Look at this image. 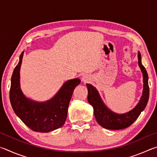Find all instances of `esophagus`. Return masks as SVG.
Masks as SVG:
<instances>
[{
    "label": "esophagus",
    "mask_w": 157,
    "mask_h": 157,
    "mask_svg": "<svg viewBox=\"0 0 157 157\" xmlns=\"http://www.w3.org/2000/svg\"><path fill=\"white\" fill-rule=\"evenodd\" d=\"M82 81L84 82V83H86V82H87L89 81V78L88 77H87L86 75H84L83 77L82 78Z\"/></svg>",
    "instance_id": "esophagus-1"
}]
</instances>
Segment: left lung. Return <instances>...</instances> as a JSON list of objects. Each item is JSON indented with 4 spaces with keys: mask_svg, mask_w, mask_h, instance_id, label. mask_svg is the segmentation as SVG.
Listing matches in <instances>:
<instances>
[{
    "mask_svg": "<svg viewBox=\"0 0 157 157\" xmlns=\"http://www.w3.org/2000/svg\"><path fill=\"white\" fill-rule=\"evenodd\" d=\"M139 65L143 75V91L139 102L129 112L123 114H117L110 111L101 100L99 94L92 85L86 84L88 89V102L94 107L95 119L100 125L107 129L118 130L129 127L136 120L141 111L145 108L149 99L150 89L148 85V75L141 63V55L138 53Z\"/></svg>",
    "mask_w": 157,
    "mask_h": 157,
    "instance_id": "obj_1",
    "label": "left lung"
}]
</instances>
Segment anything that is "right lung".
I'll list each match as a JSON object with an SVG mask.
<instances>
[{
  "mask_svg": "<svg viewBox=\"0 0 157 157\" xmlns=\"http://www.w3.org/2000/svg\"><path fill=\"white\" fill-rule=\"evenodd\" d=\"M23 52L12 75L10 100L14 113L25 125L34 132L46 133L57 129L64 124L69 102L78 78L66 82L56 95L47 102H36L25 97L20 88V68Z\"/></svg>",
  "mask_w": 157,
  "mask_h": 157,
  "instance_id": "right-lung-1",
  "label": "right lung"
}]
</instances>
